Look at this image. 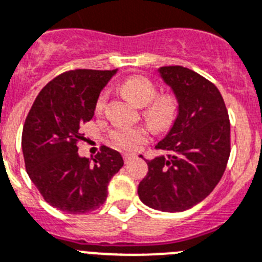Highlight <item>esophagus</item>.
I'll return each instance as SVG.
<instances>
[{"label": "esophagus", "mask_w": 262, "mask_h": 262, "mask_svg": "<svg viewBox=\"0 0 262 262\" xmlns=\"http://www.w3.org/2000/svg\"><path fill=\"white\" fill-rule=\"evenodd\" d=\"M123 159H124V163L128 164V163H131L134 159H135V155H133V154H124V155H123Z\"/></svg>", "instance_id": "34e87169"}]
</instances>
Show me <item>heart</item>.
<instances>
[{"label": "heart", "instance_id": "1", "mask_svg": "<svg viewBox=\"0 0 262 262\" xmlns=\"http://www.w3.org/2000/svg\"><path fill=\"white\" fill-rule=\"evenodd\" d=\"M123 94L133 103L139 107H146L144 116L147 122L156 129H167L175 123L179 114V100L172 94L159 95L156 86L146 77L135 75L127 78L122 83ZM108 94L107 91L99 94L95 102L97 114L103 113L107 104ZM111 142L115 146L124 149H135L142 143L148 140V134L142 128H116L110 134Z\"/></svg>", "mask_w": 262, "mask_h": 262}]
</instances>
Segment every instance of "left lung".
Listing matches in <instances>:
<instances>
[{"label":"left lung","mask_w":262,"mask_h":262,"mask_svg":"<svg viewBox=\"0 0 262 262\" xmlns=\"http://www.w3.org/2000/svg\"><path fill=\"white\" fill-rule=\"evenodd\" d=\"M158 71L178 98L179 114L155 147L164 155L146 160L148 172L138 195L149 208L183 212L204 200L220 182L231 154V123L212 82L183 66Z\"/></svg>","instance_id":"1"}]
</instances>
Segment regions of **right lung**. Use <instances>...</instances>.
<instances>
[{
	"mask_svg": "<svg viewBox=\"0 0 262 262\" xmlns=\"http://www.w3.org/2000/svg\"><path fill=\"white\" fill-rule=\"evenodd\" d=\"M116 70L78 69L58 75L38 94L22 131V152L29 178L51 207L87 213L107 199L110 180L124 162L103 146L93 162L78 155L86 140L80 124L90 122L100 91Z\"/></svg>",
	"mask_w": 262,
	"mask_h": 262,
	"instance_id": "obj_1",
	"label": "right lung"
}]
</instances>
